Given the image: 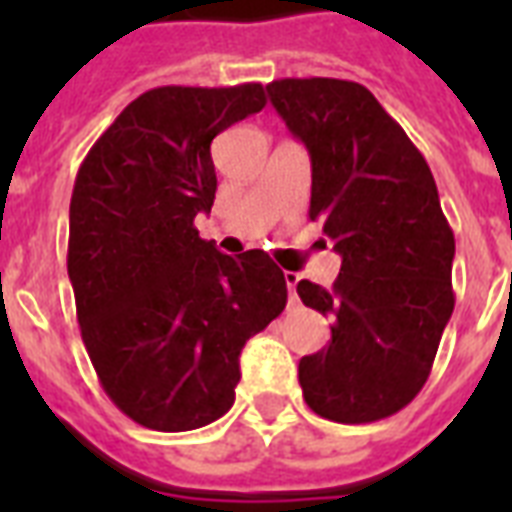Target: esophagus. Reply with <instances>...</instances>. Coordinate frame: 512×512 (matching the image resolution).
Masks as SVG:
<instances>
[{"label": "esophagus", "mask_w": 512, "mask_h": 512, "mask_svg": "<svg viewBox=\"0 0 512 512\" xmlns=\"http://www.w3.org/2000/svg\"><path fill=\"white\" fill-rule=\"evenodd\" d=\"M284 281H287V287H289V295H292V300H297V295H295V287H297V281H300V276H297V273H292V271H287V273H284Z\"/></svg>", "instance_id": "obj_1"}]
</instances>
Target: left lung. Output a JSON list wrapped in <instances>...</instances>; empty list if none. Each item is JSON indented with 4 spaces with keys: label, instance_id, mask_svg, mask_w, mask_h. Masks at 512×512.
Masks as SVG:
<instances>
[{
    "label": "left lung",
    "instance_id": "left-lung-1",
    "mask_svg": "<svg viewBox=\"0 0 512 512\" xmlns=\"http://www.w3.org/2000/svg\"><path fill=\"white\" fill-rule=\"evenodd\" d=\"M268 95L308 148V215L342 260L332 289L297 284L308 308L332 316L327 348L297 366L305 404L345 425L382 420L422 390L454 311V233L436 180L361 84L279 79Z\"/></svg>",
    "mask_w": 512,
    "mask_h": 512
}]
</instances>
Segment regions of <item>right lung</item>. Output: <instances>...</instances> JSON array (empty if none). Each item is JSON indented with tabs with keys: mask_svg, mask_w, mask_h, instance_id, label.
I'll return each mask as SVG.
<instances>
[{
	"mask_svg": "<svg viewBox=\"0 0 512 512\" xmlns=\"http://www.w3.org/2000/svg\"><path fill=\"white\" fill-rule=\"evenodd\" d=\"M263 106V84L156 87L116 116L76 175L68 279L84 348L108 398L143 428L223 417L244 342L287 305L263 249L223 255L193 225L215 201L212 140Z\"/></svg>",
	"mask_w": 512,
	"mask_h": 512,
	"instance_id": "obj_1",
	"label": "right lung"
}]
</instances>
